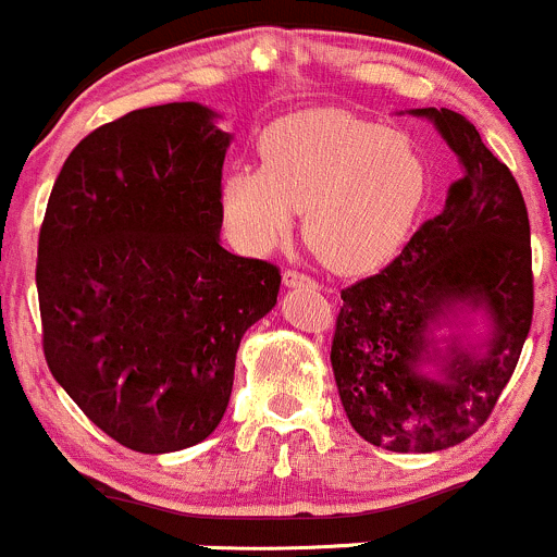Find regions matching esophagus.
Here are the masks:
<instances>
[{
  "instance_id": "obj_1",
  "label": "esophagus",
  "mask_w": 557,
  "mask_h": 557,
  "mask_svg": "<svg viewBox=\"0 0 557 557\" xmlns=\"http://www.w3.org/2000/svg\"><path fill=\"white\" fill-rule=\"evenodd\" d=\"M284 284H287V287H317L314 278L300 273V270H284Z\"/></svg>"
}]
</instances>
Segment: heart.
<instances>
[{"label": "heart", "instance_id": "1", "mask_svg": "<svg viewBox=\"0 0 557 557\" xmlns=\"http://www.w3.org/2000/svg\"><path fill=\"white\" fill-rule=\"evenodd\" d=\"M259 161L221 185L226 226L251 253L282 240L300 208V230L322 262L372 268L401 246L429 194V163L416 141L338 109L270 123Z\"/></svg>", "mask_w": 557, "mask_h": 557}]
</instances>
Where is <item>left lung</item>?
<instances>
[{"mask_svg": "<svg viewBox=\"0 0 557 557\" xmlns=\"http://www.w3.org/2000/svg\"><path fill=\"white\" fill-rule=\"evenodd\" d=\"M462 163L441 215L380 273L342 289L331 367L349 423L396 454L443 451L479 432L511 380L533 320L531 224L522 190L470 120L416 109ZM457 308L484 310L479 348L433 347Z\"/></svg>", "mask_w": 557, "mask_h": 557, "instance_id": "1", "label": "left lung"}]
</instances>
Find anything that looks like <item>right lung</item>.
<instances>
[{
  "instance_id": "right-lung-1",
  "label": "right lung",
  "mask_w": 557,
  "mask_h": 557,
  "mask_svg": "<svg viewBox=\"0 0 557 557\" xmlns=\"http://www.w3.org/2000/svg\"><path fill=\"white\" fill-rule=\"evenodd\" d=\"M215 116L185 100L95 128L62 163L40 226L46 363L131 451L213 434L243 333L278 298L282 270L219 240L232 136Z\"/></svg>"
}]
</instances>
